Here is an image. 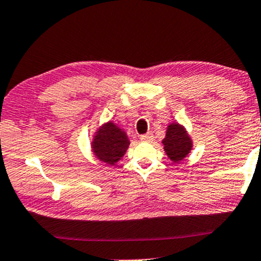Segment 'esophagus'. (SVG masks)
<instances>
[{"mask_svg": "<svg viewBox=\"0 0 261 261\" xmlns=\"http://www.w3.org/2000/svg\"><path fill=\"white\" fill-rule=\"evenodd\" d=\"M140 138H141L142 142H151L152 140H154V136H152L151 133H148L145 135H142Z\"/></svg>", "mask_w": 261, "mask_h": 261, "instance_id": "1", "label": "esophagus"}]
</instances>
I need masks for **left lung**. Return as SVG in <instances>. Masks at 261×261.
Returning a JSON list of instances; mask_svg holds the SVG:
<instances>
[{"instance_id":"obj_1","label":"left lung","mask_w":261,"mask_h":261,"mask_svg":"<svg viewBox=\"0 0 261 261\" xmlns=\"http://www.w3.org/2000/svg\"><path fill=\"white\" fill-rule=\"evenodd\" d=\"M162 144L167 156L174 163L182 161L190 154L193 147L189 133L179 123L168 124Z\"/></svg>"}]
</instances>
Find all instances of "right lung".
Listing matches in <instances>:
<instances>
[{
	"label": "right lung",
	"mask_w": 261,
	"mask_h": 261,
	"mask_svg": "<svg viewBox=\"0 0 261 261\" xmlns=\"http://www.w3.org/2000/svg\"><path fill=\"white\" fill-rule=\"evenodd\" d=\"M130 141L124 128L113 121H107L95 131L93 137L92 151L94 156L106 165H116L126 152Z\"/></svg>",
	"instance_id": "add662e5"
}]
</instances>
